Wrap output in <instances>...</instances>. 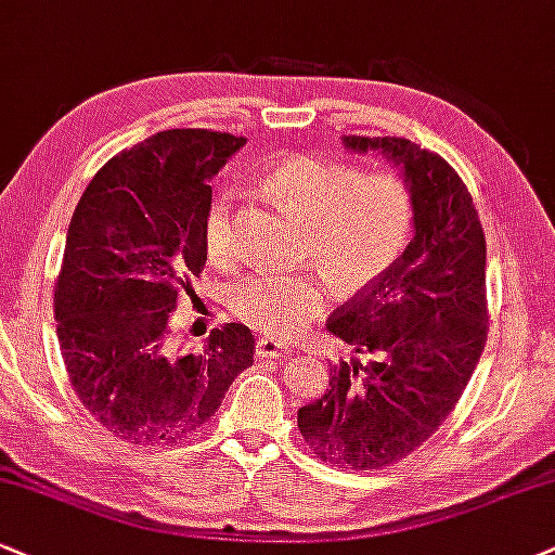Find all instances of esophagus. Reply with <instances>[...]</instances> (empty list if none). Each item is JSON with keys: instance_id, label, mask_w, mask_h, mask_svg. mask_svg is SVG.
<instances>
[{"instance_id": "1", "label": "esophagus", "mask_w": 555, "mask_h": 555, "mask_svg": "<svg viewBox=\"0 0 555 555\" xmlns=\"http://www.w3.org/2000/svg\"><path fill=\"white\" fill-rule=\"evenodd\" d=\"M288 352H291L288 341H283L278 337H259L257 339L259 358H283V354H288Z\"/></svg>"}]
</instances>
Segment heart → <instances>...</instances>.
<instances>
[{"mask_svg":"<svg viewBox=\"0 0 555 555\" xmlns=\"http://www.w3.org/2000/svg\"><path fill=\"white\" fill-rule=\"evenodd\" d=\"M264 188L313 225L309 259L339 288L378 280L412 234V193L401 177L362 175L347 164L293 156L264 177ZM203 246L214 264H234L238 234L234 193L221 190L203 216ZM330 300V283L317 270L257 272L231 291V311L264 334H293Z\"/></svg>","mask_w":555,"mask_h":555,"instance_id":"heart-1","label":"heart"}]
</instances>
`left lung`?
Listing matches in <instances>:
<instances>
[{
    "mask_svg": "<svg viewBox=\"0 0 555 555\" xmlns=\"http://www.w3.org/2000/svg\"><path fill=\"white\" fill-rule=\"evenodd\" d=\"M354 154L401 167L414 236L378 280L326 324L352 347L321 399L298 409L313 455L375 470L414 453L466 391L489 332L487 238L474 197L440 154L393 135H345Z\"/></svg>",
    "mask_w": 555,
    "mask_h": 555,
    "instance_id": "1",
    "label": "left lung"
}]
</instances>
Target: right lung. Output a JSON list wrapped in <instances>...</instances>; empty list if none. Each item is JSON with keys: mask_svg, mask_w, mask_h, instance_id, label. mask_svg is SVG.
<instances>
[{"mask_svg": "<svg viewBox=\"0 0 555 555\" xmlns=\"http://www.w3.org/2000/svg\"><path fill=\"white\" fill-rule=\"evenodd\" d=\"M246 139L175 128L113 156L68 223L53 313L64 365L89 414L133 444H167L210 422L255 362L249 326L175 350L172 311L205 267L210 180Z\"/></svg>", "mask_w": 555, "mask_h": 555, "instance_id": "1", "label": "right lung"}]
</instances>
